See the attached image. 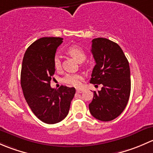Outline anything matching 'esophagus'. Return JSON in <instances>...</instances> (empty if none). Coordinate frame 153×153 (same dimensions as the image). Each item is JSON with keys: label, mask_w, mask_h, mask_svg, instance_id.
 Masks as SVG:
<instances>
[{"label": "esophagus", "mask_w": 153, "mask_h": 153, "mask_svg": "<svg viewBox=\"0 0 153 153\" xmlns=\"http://www.w3.org/2000/svg\"><path fill=\"white\" fill-rule=\"evenodd\" d=\"M82 92H83V89H76L77 93H81Z\"/></svg>", "instance_id": "1"}]
</instances>
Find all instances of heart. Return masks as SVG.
<instances>
[{
	"label": "heart",
	"mask_w": 153,
	"mask_h": 153,
	"mask_svg": "<svg viewBox=\"0 0 153 153\" xmlns=\"http://www.w3.org/2000/svg\"><path fill=\"white\" fill-rule=\"evenodd\" d=\"M67 53L73 57L78 62L81 63L86 59V55L84 49L78 46L74 45L69 47L67 49ZM53 65L54 67L58 70L61 67V57L59 55H55L53 58ZM83 77L82 75H78V74H67L64 78L63 81L65 84L69 86H75V87H79L82 84Z\"/></svg>",
	"instance_id": "b5f03b06"
}]
</instances>
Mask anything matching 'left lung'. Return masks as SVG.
Here are the masks:
<instances>
[{"label": "left lung", "instance_id": "obj_1", "mask_svg": "<svg viewBox=\"0 0 153 153\" xmlns=\"http://www.w3.org/2000/svg\"><path fill=\"white\" fill-rule=\"evenodd\" d=\"M95 66L89 82L102 84L101 90L94 91L89 112L96 119L109 121L119 116L129 101L131 90L129 62L118 44L104 38L92 41Z\"/></svg>", "mask_w": 153, "mask_h": 153}]
</instances>
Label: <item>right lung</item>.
Segmentation results:
<instances>
[{
  "label": "right lung",
  "instance_id": "1",
  "mask_svg": "<svg viewBox=\"0 0 153 153\" xmlns=\"http://www.w3.org/2000/svg\"><path fill=\"white\" fill-rule=\"evenodd\" d=\"M62 38L45 37L32 43L24 54L21 84L24 98L35 116L49 124L60 122L69 113L74 87L50 86L55 69L53 58Z\"/></svg>",
  "mask_w": 153,
  "mask_h": 153
}]
</instances>
